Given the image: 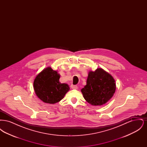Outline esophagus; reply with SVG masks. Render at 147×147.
<instances>
[{
	"label": "esophagus",
	"mask_w": 147,
	"mask_h": 147,
	"mask_svg": "<svg viewBox=\"0 0 147 147\" xmlns=\"http://www.w3.org/2000/svg\"><path fill=\"white\" fill-rule=\"evenodd\" d=\"M71 88L72 89H78V86L77 85H71Z\"/></svg>",
	"instance_id": "esophagus-1"
}]
</instances>
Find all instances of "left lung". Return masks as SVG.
Listing matches in <instances>:
<instances>
[{"label": "left lung", "instance_id": "1", "mask_svg": "<svg viewBox=\"0 0 147 147\" xmlns=\"http://www.w3.org/2000/svg\"><path fill=\"white\" fill-rule=\"evenodd\" d=\"M115 80L102 68L89 72L86 85L81 90L85 100L93 106L104 105L116 90Z\"/></svg>", "mask_w": 147, "mask_h": 147}]
</instances>
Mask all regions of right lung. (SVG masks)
Segmentation results:
<instances>
[{"label": "right lung", "mask_w": 147, "mask_h": 147, "mask_svg": "<svg viewBox=\"0 0 147 147\" xmlns=\"http://www.w3.org/2000/svg\"><path fill=\"white\" fill-rule=\"evenodd\" d=\"M60 75L51 67H47L37 75L34 88L37 97L45 103L56 104L63 99L70 88L68 84L61 83Z\"/></svg>", "instance_id": "add662e5"}]
</instances>
